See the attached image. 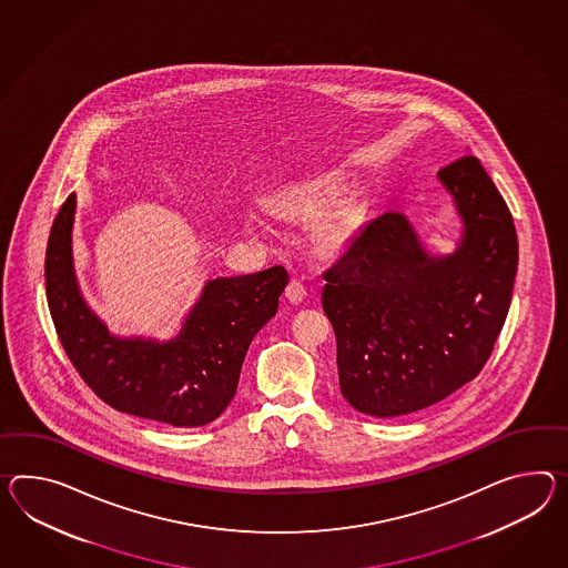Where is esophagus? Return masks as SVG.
Listing matches in <instances>:
<instances>
[{"label":"esophagus","mask_w":568,"mask_h":568,"mask_svg":"<svg viewBox=\"0 0 568 568\" xmlns=\"http://www.w3.org/2000/svg\"><path fill=\"white\" fill-rule=\"evenodd\" d=\"M285 297L290 300L291 304H302L305 297L304 283L300 278H291L287 290H285Z\"/></svg>","instance_id":"esophagus-1"}]
</instances>
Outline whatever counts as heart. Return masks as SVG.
Segmentation results:
<instances>
[{"instance_id": "obj_1", "label": "heart", "mask_w": 568, "mask_h": 568, "mask_svg": "<svg viewBox=\"0 0 568 568\" xmlns=\"http://www.w3.org/2000/svg\"><path fill=\"white\" fill-rule=\"evenodd\" d=\"M334 203H336V191L333 186H328L324 182H316V184H307V186L295 189L290 194H285L281 205H278V211L283 215H291V217H318V215H324L326 211H331ZM318 234L322 244L326 248H336L345 240L343 227L333 220L322 223Z\"/></svg>"}]
</instances>
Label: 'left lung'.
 <instances>
[{"instance_id":"obj_1","label":"left lung","mask_w":568,"mask_h":568,"mask_svg":"<svg viewBox=\"0 0 568 568\" xmlns=\"http://www.w3.org/2000/svg\"><path fill=\"white\" fill-rule=\"evenodd\" d=\"M464 234L433 256L402 213L367 223L324 273L346 402L379 418L418 413L483 372L511 305L517 234L474 155L439 170Z\"/></svg>"}]
</instances>
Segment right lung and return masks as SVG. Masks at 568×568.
Masks as SVG:
<instances>
[{
	"label": "right lung",
	"instance_id": "obj_1",
	"mask_svg": "<svg viewBox=\"0 0 568 568\" xmlns=\"http://www.w3.org/2000/svg\"><path fill=\"white\" fill-rule=\"evenodd\" d=\"M75 194L51 227L44 281L57 336L83 382L114 410L172 427H203L232 402L252 338L277 314L283 266L207 281L176 338H119L83 302L73 271Z\"/></svg>",
	"mask_w": 568,
	"mask_h": 568
}]
</instances>
